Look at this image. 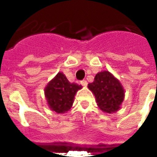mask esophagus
<instances>
[{
	"instance_id": "esophagus-1",
	"label": "esophagus",
	"mask_w": 157,
	"mask_h": 157,
	"mask_svg": "<svg viewBox=\"0 0 157 157\" xmlns=\"http://www.w3.org/2000/svg\"><path fill=\"white\" fill-rule=\"evenodd\" d=\"M81 84H82V86H87V82H86V81H82V82H81Z\"/></svg>"
}]
</instances>
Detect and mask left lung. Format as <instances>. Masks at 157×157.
I'll use <instances>...</instances> for the list:
<instances>
[{"instance_id": "left-lung-1", "label": "left lung", "mask_w": 157, "mask_h": 157, "mask_svg": "<svg viewBox=\"0 0 157 157\" xmlns=\"http://www.w3.org/2000/svg\"><path fill=\"white\" fill-rule=\"evenodd\" d=\"M88 88L95 95L97 103L103 112L112 113L118 111L124 98V91L120 82L109 71L96 75Z\"/></svg>"}]
</instances>
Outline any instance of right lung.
Instances as JSON below:
<instances>
[{
  "label": "right lung",
  "instance_id": "right-lung-1",
  "mask_svg": "<svg viewBox=\"0 0 157 157\" xmlns=\"http://www.w3.org/2000/svg\"><path fill=\"white\" fill-rule=\"evenodd\" d=\"M79 89H82V86L71 83L63 73L59 72L45 87V97L49 108L58 113L68 111Z\"/></svg>",
  "mask_w": 157,
  "mask_h": 157
}]
</instances>
